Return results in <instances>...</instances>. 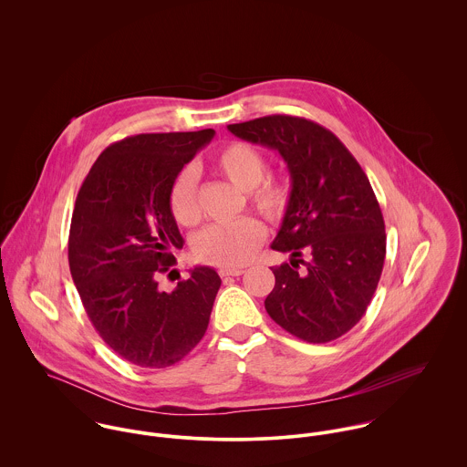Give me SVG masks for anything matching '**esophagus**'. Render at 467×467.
Listing matches in <instances>:
<instances>
[{
  "instance_id": "obj_1",
  "label": "esophagus",
  "mask_w": 467,
  "mask_h": 467,
  "mask_svg": "<svg viewBox=\"0 0 467 467\" xmlns=\"http://www.w3.org/2000/svg\"><path fill=\"white\" fill-rule=\"evenodd\" d=\"M243 273H244L243 267H221V269H219V275H221V276H239V275H243Z\"/></svg>"
}]
</instances>
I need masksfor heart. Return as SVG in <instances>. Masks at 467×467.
I'll use <instances>...</instances> for the list:
<instances>
[{"mask_svg": "<svg viewBox=\"0 0 467 467\" xmlns=\"http://www.w3.org/2000/svg\"><path fill=\"white\" fill-rule=\"evenodd\" d=\"M212 167L234 187L246 192L254 210L267 221H280L289 206V189L266 176L263 152L243 141L228 143L212 156ZM169 206L180 226H194L200 221L196 176L191 169L182 171L169 192ZM265 239L263 224L254 217H243L228 224H213L202 230L194 243V255L201 263L221 267L246 265Z\"/></svg>", "mask_w": 467, "mask_h": 467, "instance_id": "heart-1", "label": "heart"}]
</instances>
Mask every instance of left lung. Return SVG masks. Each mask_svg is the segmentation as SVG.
<instances>
[{"instance_id":"1","label":"left lung","mask_w":467,"mask_h":467,"mask_svg":"<svg viewBox=\"0 0 467 467\" xmlns=\"http://www.w3.org/2000/svg\"><path fill=\"white\" fill-rule=\"evenodd\" d=\"M228 131L276 150L291 178L289 206L271 244L289 252L291 265L271 267L267 315L309 343L339 337L365 315L387 254L383 213L367 174L329 130L306 119L271 115Z\"/></svg>"}]
</instances>
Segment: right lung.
<instances>
[{
	"instance_id": "right-lung-1",
	"label": "right lung",
	"mask_w": 467,
	"mask_h": 467,
	"mask_svg": "<svg viewBox=\"0 0 467 467\" xmlns=\"http://www.w3.org/2000/svg\"><path fill=\"white\" fill-rule=\"evenodd\" d=\"M215 131L128 136L93 163L75 201L67 261L82 306L100 337L126 361L165 368L206 333L221 278L196 266L165 293L158 278L183 237L169 192Z\"/></svg>"
}]
</instances>
